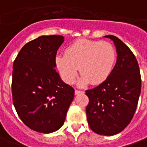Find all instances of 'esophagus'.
Here are the masks:
<instances>
[{
	"mask_svg": "<svg viewBox=\"0 0 147 147\" xmlns=\"http://www.w3.org/2000/svg\"><path fill=\"white\" fill-rule=\"evenodd\" d=\"M75 94H82V93H83V91H82V90H75Z\"/></svg>",
	"mask_w": 147,
	"mask_h": 147,
	"instance_id": "34e87169",
	"label": "esophagus"
}]
</instances>
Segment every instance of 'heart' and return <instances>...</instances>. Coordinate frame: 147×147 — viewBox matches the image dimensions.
Instances as JSON below:
<instances>
[{
    "mask_svg": "<svg viewBox=\"0 0 147 147\" xmlns=\"http://www.w3.org/2000/svg\"><path fill=\"white\" fill-rule=\"evenodd\" d=\"M116 59V50L110 43L79 39L65 48V54H57L55 64L62 79L68 84L74 82L79 67L82 74L81 86L90 82L98 85L111 75Z\"/></svg>",
    "mask_w": 147,
    "mask_h": 147,
    "instance_id": "1",
    "label": "heart"
}]
</instances>
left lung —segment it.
<instances>
[{
	"instance_id": "left-lung-1",
	"label": "left lung",
	"mask_w": 147,
	"mask_h": 147,
	"mask_svg": "<svg viewBox=\"0 0 147 147\" xmlns=\"http://www.w3.org/2000/svg\"><path fill=\"white\" fill-rule=\"evenodd\" d=\"M117 49V63L106 81L86 90L89 98L86 113L94 133L113 136L125 129L135 113L141 93V74L135 56L114 35H106Z\"/></svg>"
}]
</instances>
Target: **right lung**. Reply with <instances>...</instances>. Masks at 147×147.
<instances>
[{
    "instance_id": "obj_1",
    "label": "right lung",
    "mask_w": 147,
    "mask_h": 147,
    "mask_svg": "<svg viewBox=\"0 0 147 147\" xmlns=\"http://www.w3.org/2000/svg\"><path fill=\"white\" fill-rule=\"evenodd\" d=\"M61 35H43L26 44L13 65V103L20 119L33 130L50 134L63 125L74 89L56 71Z\"/></svg>"
}]
</instances>
